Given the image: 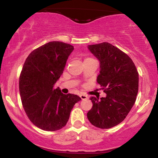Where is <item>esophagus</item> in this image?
Wrapping results in <instances>:
<instances>
[{
	"label": "esophagus",
	"mask_w": 158,
	"mask_h": 158,
	"mask_svg": "<svg viewBox=\"0 0 158 158\" xmlns=\"http://www.w3.org/2000/svg\"><path fill=\"white\" fill-rule=\"evenodd\" d=\"M79 97H80V98L82 99V100H87L88 98V96H86L85 94H79Z\"/></svg>",
	"instance_id": "obj_1"
}]
</instances>
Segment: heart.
I'll list each match as a JSON object with an SVG mask.
<instances>
[{
    "mask_svg": "<svg viewBox=\"0 0 158 158\" xmlns=\"http://www.w3.org/2000/svg\"><path fill=\"white\" fill-rule=\"evenodd\" d=\"M91 59H93V58H85V60H91Z\"/></svg>",
    "mask_w": 158,
    "mask_h": 158,
    "instance_id": "1",
    "label": "heart"
}]
</instances>
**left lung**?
Instances as JSON below:
<instances>
[{"label": "left lung", "mask_w": 158, "mask_h": 158, "mask_svg": "<svg viewBox=\"0 0 158 158\" xmlns=\"http://www.w3.org/2000/svg\"><path fill=\"white\" fill-rule=\"evenodd\" d=\"M100 61L97 81L105 98L90 100L93 103L87 113L95 127L109 129L124 120L136 101L139 89V74L131 58L109 43L88 46Z\"/></svg>", "instance_id": "left-lung-1"}]
</instances>
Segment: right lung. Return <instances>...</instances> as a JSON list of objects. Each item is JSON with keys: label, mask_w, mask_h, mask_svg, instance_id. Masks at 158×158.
<instances>
[{"label": "right lung", "mask_w": 158, "mask_h": 158, "mask_svg": "<svg viewBox=\"0 0 158 158\" xmlns=\"http://www.w3.org/2000/svg\"><path fill=\"white\" fill-rule=\"evenodd\" d=\"M73 46L58 41L43 45L26 59L19 77L22 105L30 121L43 131L64 127L75 103L81 100L73 94H64L55 84L63 73Z\"/></svg>", "instance_id": "right-lung-1"}]
</instances>
